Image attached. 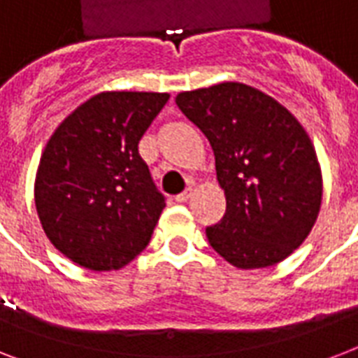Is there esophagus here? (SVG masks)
<instances>
[{"label":"esophagus","mask_w":358,"mask_h":358,"mask_svg":"<svg viewBox=\"0 0 358 358\" xmlns=\"http://www.w3.org/2000/svg\"><path fill=\"white\" fill-rule=\"evenodd\" d=\"M191 195H193V189L191 187H187L185 191H182L180 195H176V202H185V201H189Z\"/></svg>","instance_id":"34e87169"}]
</instances>
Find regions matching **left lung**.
<instances>
[{"mask_svg":"<svg viewBox=\"0 0 358 358\" xmlns=\"http://www.w3.org/2000/svg\"><path fill=\"white\" fill-rule=\"evenodd\" d=\"M176 106L208 137L227 212L206 236L241 269L267 267L299 247L322 206L316 152L277 100L241 83L180 92Z\"/></svg>","mask_w":358,"mask_h":358,"instance_id":"1","label":"left lung"}]
</instances>
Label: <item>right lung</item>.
I'll use <instances>...</instances> for the list:
<instances>
[{
	"instance_id": "right-lung-1",
	"label": "right lung",
	"mask_w": 358,
	"mask_h": 358,
	"mask_svg": "<svg viewBox=\"0 0 358 358\" xmlns=\"http://www.w3.org/2000/svg\"><path fill=\"white\" fill-rule=\"evenodd\" d=\"M165 92H100L50 137L35 204L55 249L92 271L120 269L145 249L165 195L139 156V141Z\"/></svg>"
}]
</instances>
